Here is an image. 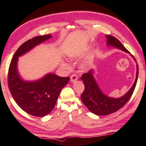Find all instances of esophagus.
Wrapping results in <instances>:
<instances>
[{
    "mask_svg": "<svg viewBox=\"0 0 146 146\" xmlns=\"http://www.w3.org/2000/svg\"><path fill=\"white\" fill-rule=\"evenodd\" d=\"M77 80H78V76L76 74H73L71 75V76H70V80H71L72 82L76 81Z\"/></svg>",
    "mask_w": 146,
    "mask_h": 146,
    "instance_id": "34e87169",
    "label": "esophagus"
}]
</instances>
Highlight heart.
<instances>
[{"label": "heart", "mask_w": 146, "mask_h": 146, "mask_svg": "<svg viewBox=\"0 0 146 146\" xmlns=\"http://www.w3.org/2000/svg\"><path fill=\"white\" fill-rule=\"evenodd\" d=\"M62 66L63 68H65V69H69L70 68V66L68 64H66V63H62Z\"/></svg>", "instance_id": "obj_1"}]
</instances>
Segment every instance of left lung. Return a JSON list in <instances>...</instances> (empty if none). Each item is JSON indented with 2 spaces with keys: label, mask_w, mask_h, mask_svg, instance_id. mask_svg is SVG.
I'll use <instances>...</instances> for the list:
<instances>
[{
  "label": "left lung",
  "mask_w": 146,
  "mask_h": 146,
  "mask_svg": "<svg viewBox=\"0 0 146 146\" xmlns=\"http://www.w3.org/2000/svg\"><path fill=\"white\" fill-rule=\"evenodd\" d=\"M106 38L108 46H115L126 53H130L122 43L113 36L107 35ZM137 69L136 79L133 85L124 96L118 99L109 98L102 93L93 77L92 70L87 73L83 74L80 78L84 84V90L80 97L82 102L91 112L99 116L108 115L118 111L128 102L133 93L139 73L138 65L137 66Z\"/></svg>",
  "instance_id": "1"
}]
</instances>
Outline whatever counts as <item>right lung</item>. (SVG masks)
Returning a JSON list of instances; mask_svg holds the SVG:
<instances>
[{"label":"right lung","mask_w":146,"mask_h":146,"mask_svg":"<svg viewBox=\"0 0 146 146\" xmlns=\"http://www.w3.org/2000/svg\"><path fill=\"white\" fill-rule=\"evenodd\" d=\"M51 37L50 35L38 36L23 43L14 54L9 68L8 86L13 98L23 111L35 116L42 117L51 112L70 78L50 73L36 81H24L17 72L18 57Z\"/></svg>","instance_id":"add662e5"}]
</instances>
